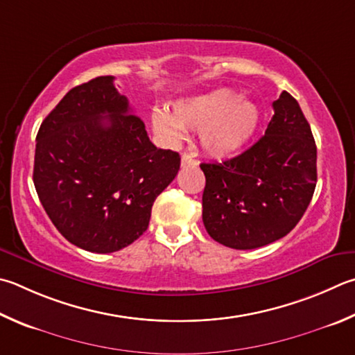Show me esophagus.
Masks as SVG:
<instances>
[{
	"label": "esophagus",
	"instance_id": "1",
	"mask_svg": "<svg viewBox=\"0 0 355 355\" xmlns=\"http://www.w3.org/2000/svg\"><path fill=\"white\" fill-rule=\"evenodd\" d=\"M197 161L192 158L188 153H183L182 155V167H188V166H196Z\"/></svg>",
	"mask_w": 355,
	"mask_h": 355
}]
</instances>
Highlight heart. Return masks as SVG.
<instances>
[{"instance_id": "obj_1", "label": "heart", "mask_w": 355, "mask_h": 355, "mask_svg": "<svg viewBox=\"0 0 355 355\" xmlns=\"http://www.w3.org/2000/svg\"><path fill=\"white\" fill-rule=\"evenodd\" d=\"M152 122L157 133L169 139H180L186 130L200 132L203 152L222 159L234 155L253 138L261 112L254 102L241 99L239 93L218 88L175 101L172 113L155 112Z\"/></svg>"}]
</instances>
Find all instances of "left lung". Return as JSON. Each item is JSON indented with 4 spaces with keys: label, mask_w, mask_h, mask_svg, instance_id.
I'll use <instances>...</instances> for the list:
<instances>
[{
    "label": "left lung",
    "mask_w": 355,
    "mask_h": 355,
    "mask_svg": "<svg viewBox=\"0 0 355 355\" xmlns=\"http://www.w3.org/2000/svg\"><path fill=\"white\" fill-rule=\"evenodd\" d=\"M266 135L241 155L202 163L203 223L216 242L253 250L301 220L317 186V146L293 96L282 92Z\"/></svg>",
    "instance_id": "1"
}]
</instances>
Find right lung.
<instances>
[{
    "label": "right lung",
    "instance_id": "obj_1",
    "mask_svg": "<svg viewBox=\"0 0 355 355\" xmlns=\"http://www.w3.org/2000/svg\"><path fill=\"white\" fill-rule=\"evenodd\" d=\"M113 76L63 96L37 133L34 184L51 222L92 253H113L149 227L155 198L180 169V155L157 149Z\"/></svg>",
    "mask_w": 355,
    "mask_h": 355
}]
</instances>
